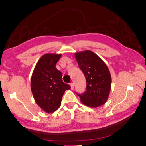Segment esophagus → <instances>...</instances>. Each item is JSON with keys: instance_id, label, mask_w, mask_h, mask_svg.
Returning a JSON list of instances; mask_svg holds the SVG:
<instances>
[{"instance_id": "esophagus-1", "label": "esophagus", "mask_w": 146, "mask_h": 146, "mask_svg": "<svg viewBox=\"0 0 146 146\" xmlns=\"http://www.w3.org/2000/svg\"><path fill=\"white\" fill-rule=\"evenodd\" d=\"M70 86H71V88H72V89H73L74 87V84L73 83H71L70 84Z\"/></svg>"}]
</instances>
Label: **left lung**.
Returning a JSON list of instances; mask_svg holds the SVG:
<instances>
[{
	"instance_id": "obj_1",
	"label": "left lung",
	"mask_w": 146,
	"mask_h": 146,
	"mask_svg": "<svg viewBox=\"0 0 146 146\" xmlns=\"http://www.w3.org/2000/svg\"><path fill=\"white\" fill-rule=\"evenodd\" d=\"M79 67L85 75L86 88L80 96L81 103L86 106L98 107L106 103L111 86V78L104 61L90 50L75 54Z\"/></svg>"
}]
</instances>
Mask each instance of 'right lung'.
Segmentation results:
<instances>
[{
  "label": "right lung",
  "mask_w": 146,
  "mask_h": 146,
  "mask_svg": "<svg viewBox=\"0 0 146 146\" xmlns=\"http://www.w3.org/2000/svg\"><path fill=\"white\" fill-rule=\"evenodd\" d=\"M61 56L45 54L38 60L32 74L31 88L33 97L38 105L47 113L58 109L65 91L70 88L62 81L61 72L56 68Z\"/></svg>",
  "instance_id": "1"
}]
</instances>
